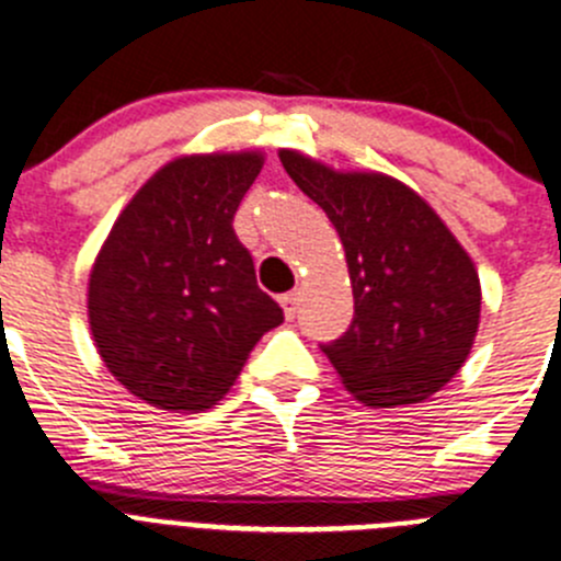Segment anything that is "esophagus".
<instances>
[{
    "mask_svg": "<svg viewBox=\"0 0 561 561\" xmlns=\"http://www.w3.org/2000/svg\"><path fill=\"white\" fill-rule=\"evenodd\" d=\"M297 302H300V291H286L284 297H280V306H284V311H286V317L289 319H295V313H297Z\"/></svg>",
    "mask_w": 561,
    "mask_h": 561,
    "instance_id": "34e87169",
    "label": "esophagus"
}]
</instances>
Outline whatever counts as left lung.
Wrapping results in <instances>:
<instances>
[{
  "label": "left lung",
  "mask_w": 561,
  "mask_h": 561,
  "mask_svg": "<svg viewBox=\"0 0 561 561\" xmlns=\"http://www.w3.org/2000/svg\"><path fill=\"white\" fill-rule=\"evenodd\" d=\"M280 162L344 244L355 317L322 352L346 391L366 408L430 399L477 339L482 289L471 255L391 175L339 173L297 151H280Z\"/></svg>",
  "instance_id": "left-lung-1"
}]
</instances>
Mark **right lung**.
Masks as SVG:
<instances>
[{
    "instance_id": "obj_1",
    "label": "right lung",
    "mask_w": 561,
    "mask_h": 561,
    "mask_svg": "<svg viewBox=\"0 0 561 561\" xmlns=\"http://www.w3.org/2000/svg\"><path fill=\"white\" fill-rule=\"evenodd\" d=\"M261 164L255 151L173 159L137 190L95 255L93 341L112 377L153 408L217 404L261 335L284 322L233 233Z\"/></svg>"
}]
</instances>
